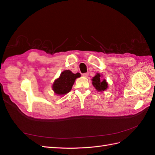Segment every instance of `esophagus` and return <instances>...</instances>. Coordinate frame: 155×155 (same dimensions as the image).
I'll return each instance as SVG.
<instances>
[{"instance_id":"1","label":"esophagus","mask_w":155,"mask_h":155,"mask_svg":"<svg viewBox=\"0 0 155 155\" xmlns=\"http://www.w3.org/2000/svg\"><path fill=\"white\" fill-rule=\"evenodd\" d=\"M82 76H83L84 77H88V73H83V74H82Z\"/></svg>"}]
</instances>
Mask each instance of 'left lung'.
Listing matches in <instances>:
<instances>
[{"label": "left lung", "mask_w": 155, "mask_h": 155, "mask_svg": "<svg viewBox=\"0 0 155 155\" xmlns=\"http://www.w3.org/2000/svg\"><path fill=\"white\" fill-rule=\"evenodd\" d=\"M102 75L100 73H96V74L92 78V84L98 92H103L106 91L108 87V84L105 79L102 80Z\"/></svg>", "instance_id": "1"}]
</instances>
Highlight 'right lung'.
<instances>
[{
  "label": "right lung",
  "instance_id": "add662e5",
  "mask_svg": "<svg viewBox=\"0 0 155 155\" xmlns=\"http://www.w3.org/2000/svg\"><path fill=\"white\" fill-rule=\"evenodd\" d=\"M81 74H74L70 70H65L61 73L59 78L53 83L52 89L57 95L63 96L69 93L73 87L76 78L81 77Z\"/></svg>",
  "mask_w": 155,
  "mask_h": 155
}]
</instances>
